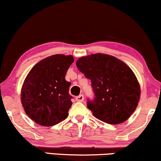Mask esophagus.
<instances>
[{"label":"esophagus","instance_id":"34e87169","mask_svg":"<svg viewBox=\"0 0 161 161\" xmlns=\"http://www.w3.org/2000/svg\"><path fill=\"white\" fill-rule=\"evenodd\" d=\"M75 100H76L77 102H82L84 100V95H80V96H77L76 98H75Z\"/></svg>","mask_w":161,"mask_h":161}]
</instances>
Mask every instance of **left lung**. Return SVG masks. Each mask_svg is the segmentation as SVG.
I'll return each mask as SVG.
<instances>
[{"instance_id": "1", "label": "left lung", "mask_w": 161, "mask_h": 161, "mask_svg": "<svg viewBox=\"0 0 161 161\" xmlns=\"http://www.w3.org/2000/svg\"><path fill=\"white\" fill-rule=\"evenodd\" d=\"M79 71L91 80L95 99L87 108L99 120L121 124L131 116L140 98V86L130 67L116 57L94 53L80 57Z\"/></svg>"}]
</instances>
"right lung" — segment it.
Segmentation results:
<instances>
[{"label": "right lung", "instance_id": "1", "mask_svg": "<svg viewBox=\"0 0 161 161\" xmlns=\"http://www.w3.org/2000/svg\"><path fill=\"white\" fill-rule=\"evenodd\" d=\"M74 62L71 55L55 54L37 63L24 81L21 102L26 114L42 126H53L65 119L71 108V83L65 77Z\"/></svg>", "mask_w": 161, "mask_h": 161}]
</instances>
